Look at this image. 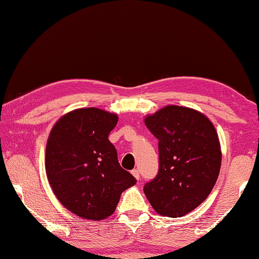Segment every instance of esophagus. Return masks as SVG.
<instances>
[{"mask_svg": "<svg viewBox=\"0 0 259 259\" xmlns=\"http://www.w3.org/2000/svg\"><path fill=\"white\" fill-rule=\"evenodd\" d=\"M131 174H133V176L137 179V181H139V177H140V175H139V171L137 169H134L133 171H131Z\"/></svg>", "mask_w": 259, "mask_h": 259, "instance_id": "1", "label": "esophagus"}]
</instances>
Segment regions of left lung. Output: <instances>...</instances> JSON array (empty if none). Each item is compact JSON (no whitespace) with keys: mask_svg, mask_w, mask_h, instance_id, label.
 I'll return each mask as SVG.
<instances>
[{"mask_svg":"<svg viewBox=\"0 0 259 259\" xmlns=\"http://www.w3.org/2000/svg\"><path fill=\"white\" fill-rule=\"evenodd\" d=\"M145 125L159 140V171L144 193L157 213L185 216L217 182L222 163L217 131L202 113L175 105L146 116Z\"/></svg>","mask_w":259,"mask_h":259,"instance_id":"1","label":"left lung"}]
</instances>
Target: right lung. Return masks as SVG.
<instances>
[{
	"label": "right lung",
	"mask_w": 259,
	"mask_h": 259,
	"mask_svg": "<svg viewBox=\"0 0 259 259\" xmlns=\"http://www.w3.org/2000/svg\"><path fill=\"white\" fill-rule=\"evenodd\" d=\"M117 119L96 107L75 109L56 122L48 138V181L60 203L81 218L111 216L122 192L137 182L121 168L108 140Z\"/></svg>",
	"instance_id": "obj_1"
}]
</instances>
